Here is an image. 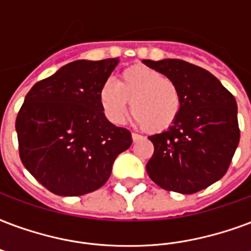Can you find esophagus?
I'll return each mask as SVG.
<instances>
[{
	"label": "esophagus",
	"instance_id": "esophagus-1",
	"mask_svg": "<svg viewBox=\"0 0 251 251\" xmlns=\"http://www.w3.org/2000/svg\"><path fill=\"white\" fill-rule=\"evenodd\" d=\"M131 138H133L134 142H138L139 139H142V135L138 133H131Z\"/></svg>",
	"mask_w": 251,
	"mask_h": 251
}]
</instances>
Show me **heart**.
<instances>
[{"label":"heart","mask_w":251,"mask_h":251,"mask_svg":"<svg viewBox=\"0 0 251 251\" xmlns=\"http://www.w3.org/2000/svg\"><path fill=\"white\" fill-rule=\"evenodd\" d=\"M100 102L114 124H121L130 110L134 121L150 133L170 129L180 116V87L159 71L149 67H130L120 75L118 84L106 80L100 89Z\"/></svg>","instance_id":"obj_1"}]
</instances>
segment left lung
I'll return each instance as SVG.
<instances>
[{"instance_id": "left-lung-1", "label": "left lung", "mask_w": 251, "mask_h": 251, "mask_svg": "<svg viewBox=\"0 0 251 251\" xmlns=\"http://www.w3.org/2000/svg\"><path fill=\"white\" fill-rule=\"evenodd\" d=\"M180 87L183 108L177 121L149 137L154 154L150 179L160 188L191 195L226 174L240 142L234 96L201 67L180 59L143 60Z\"/></svg>"}]
</instances>
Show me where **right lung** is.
<instances>
[{
  "instance_id": "obj_1",
  "label": "right lung",
  "mask_w": 251,
  "mask_h": 251,
  "mask_svg": "<svg viewBox=\"0 0 251 251\" xmlns=\"http://www.w3.org/2000/svg\"><path fill=\"white\" fill-rule=\"evenodd\" d=\"M118 57L76 60L30 89L15 120L27 171L59 196H81L106 183L114 160L133 142L106 120L100 89Z\"/></svg>"
}]
</instances>
